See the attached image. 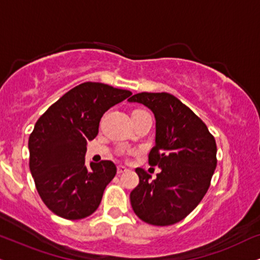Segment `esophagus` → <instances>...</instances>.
<instances>
[{"mask_svg": "<svg viewBox=\"0 0 260 260\" xmlns=\"http://www.w3.org/2000/svg\"><path fill=\"white\" fill-rule=\"evenodd\" d=\"M127 171V169L125 168L124 165H118V168H117V172L118 174H124V172H126Z\"/></svg>", "mask_w": 260, "mask_h": 260, "instance_id": "1", "label": "esophagus"}]
</instances>
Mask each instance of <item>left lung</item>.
<instances>
[{
	"instance_id": "8db88e82",
	"label": "left lung",
	"mask_w": 260,
	"mask_h": 260,
	"mask_svg": "<svg viewBox=\"0 0 260 260\" xmlns=\"http://www.w3.org/2000/svg\"><path fill=\"white\" fill-rule=\"evenodd\" d=\"M145 105L155 118V146L149 165L155 179L137 168L140 183L130 193L134 212L152 225L184 219L203 200L217 166V146L207 126L190 108L168 92H140L127 100Z\"/></svg>"
}]
</instances>
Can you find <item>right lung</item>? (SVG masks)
Segmentation results:
<instances>
[{
    "label": "right lung",
    "mask_w": 260,
    "mask_h": 260,
    "mask_svg": "<svg viewBox=\"0 0 260 260\" xmlns=\"http://www.w3.org/2000/svg\"><path fill=\"white\" fill-rule=\"evenodd\" d=\"M131 94L102 83H83L35 124L28 139L30 171L41 199L56 216L76 220L98 210L117 168L110 160L86 168V145L98 136L105 112Z\"/></svg>",
    "instance_id": "obj_1"
}]
</instances>
